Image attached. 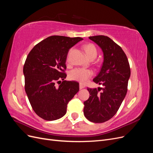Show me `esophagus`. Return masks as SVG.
Listing matches in <instances>:
<instances>
[{
    "mask_svg": "<svg viewBox=\"0 0 153 153\" xmlns=\"http://www.w3.org/2000/svg\"><path fill=\"white\" fill-rule=\"evenodd\" d=\"M85 87V85H83L82 84H80V89H84V88Z\"/></svg>",
    "mask_w": 153,
    "mask_h": 153,
    "instance_id": "obj_1",
    "label": "esophagus"
}]
</instances>
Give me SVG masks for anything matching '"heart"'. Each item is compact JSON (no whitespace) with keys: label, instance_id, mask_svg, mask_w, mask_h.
<instances>
[{"label":"heart","instance_id":"heart-1","mask_svg":"<svg viewBox=\"0 0 153 153\" xmlns=\"http://www.w3.org/2000/svg\"><path fill=\"white\" fill-rule=\"evenodd\" d=\"M84 49L90 59L95 58L98 54L95 45L92 43H88L84 46ZM93 75V71L91 69L82 68H76L69 73V77L71 80L78 81L80 83H85L89 78Z\"/></svg>","mask_w":153,"mask_h":153}]
</instances>
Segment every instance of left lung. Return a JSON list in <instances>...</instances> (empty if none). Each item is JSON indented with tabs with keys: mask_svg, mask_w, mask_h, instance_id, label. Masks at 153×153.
<instances>
[{
	"mask_svg": "<svg viewBox=\"0 0 153 153\" xmlns=\"http://www.w3.org/2000/svg\"><path fill=\"white\" fill-rule=\"evenodd\" d=\"M89 38L103 50V65L93 81L103 85V88H87L91 96L84 103V114L89 121L102 123L114 117L126 96L130 67L121 47L108 36L100 35ZM101 90L102 91L100 93Z\"/></svg>",
	"mask_w": 153,
	"mask_h": 153,
	"instance_id": "1",
	"label": "left lung"
}]
</instances>
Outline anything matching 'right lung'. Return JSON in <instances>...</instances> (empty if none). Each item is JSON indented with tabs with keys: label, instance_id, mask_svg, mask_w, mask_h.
Instances as JSON below:
<instances>
[{
	"label": "right lung",
	"instance_id": "obj_1",
	"mask_svg": "<svg viewBox=\"0 0 153 153\" xmlns=\"http://www.w3.org/2000/svg\"><path fill=\"white\" fill-rule=\"evenodd\" d=\"M82 39L50 36L35 45L27 55L23 69L25 90L32 109L41 118L54 121L63 117L68 102L79 91L78 82L64 79L68 51Z\"/></svg>",
	"mask_w": 153,
	"mask_h": 153
}]
</instances>
